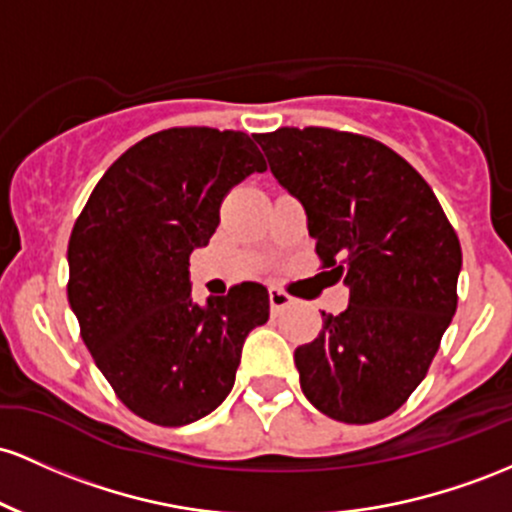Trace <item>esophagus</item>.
Segmentation results:
<instances>
[{
    "instance_id": "obj_1",
    "label": "esophagus",
    "mask_w": 512,
    "mask_h": 512,
    "mask_svg": "<svg viewBox=\"0 0 512 512\" xmlns=\"http://www.w3.org/2000/svg\"><path fill=\"white\" fill-rule=\"evenodd\" d=\"M268 300H271L273 312H278V309H285L287 304H292V297L287 295L285 290H280V287H271V290H268Z\"/></svg>"
}]
</instances>
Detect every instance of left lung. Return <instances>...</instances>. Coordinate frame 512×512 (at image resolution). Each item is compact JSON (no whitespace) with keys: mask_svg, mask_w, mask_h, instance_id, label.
<instances>
[{"mask_svg":"<svg viewBox=\"0 0 512 512\" xmlns=\"http://www.w3.org/2000/svg\"><path fill=\"white\" fill-rule=\"evenodd\" d=\"M309 237L350 290L295 350L304 396L343 423L387 418L423 382L457 309L459 239L413 166L370 137L329 128L256 135Z\"/></svg>","mask_w":512,"mask_h":512,"instance_id":"obj_1","label":"left lung"}]
</instances>
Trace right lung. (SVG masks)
Listing matches in <instances>:
<instances>
[{"mask_svg": "<svg viewBox=\"0 0 512 512\" xmlns=\"http://www.w3.org/2000/svg\"><path fill=\"white\" fill-rule=\"evenodd\" d=\"M254 171L266 162L246 132H154L111 164L74 222L67 300L103 377L149 423L188 426L215 411L246 336L268 321L261 283L198 304L188 280L229 188Z\"/></svg>", "mask_w": 512, "mask_h": 512, "instance_id": "add662e5", "label": "right lung"}]
</instances>
